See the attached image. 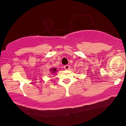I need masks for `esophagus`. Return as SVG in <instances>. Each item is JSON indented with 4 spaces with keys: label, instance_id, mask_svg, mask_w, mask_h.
<instances>
[{
    "label": "esophagus",
    "instance_id": "obj_1",
    "mask_svg": "<svg viewBox=\"0 0 126 126\" xmlns=\"http://www.w3.org/2000/svg\"><path fill=\"white\" fill-rule=\"evenodd\" d=\"M64 69H65V70H68V69H69L70 67H69V65H65L64 66Z\"/></svg>",
    "mask_w": 126,
    "mask_h": 126
}]
</instances>
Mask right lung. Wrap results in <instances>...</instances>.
<instances>
[{"mask_svg": "<svg viewBox=\"0 0 126 126\" xmlns=\"http://www.w3.org/2000/svg\"><path fill=\"white\" fill-rule=\"evenodd\" d=\"M56 71H57V68H51L50 69V71H51V73H54L55 72H56Z\"/></svg>", "mask_w": 126, "mask_h": 126, "instance_id": "obj_1", "label": "right lung"}]
</instances>
